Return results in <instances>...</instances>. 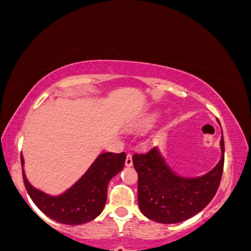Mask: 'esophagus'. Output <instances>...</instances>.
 I'll return each mask as SVG.
<instances>
[{
    "instance_id": "esophagus-1",
    "label": "esophagus",
    "mask_w": 251,
    "mask_h": 251,
    "mask_svg": "<svg viewBox=\"0 0 251 251\" xmlns=\"http://www.w3.org/2000/svg\"><path fill=\"white\" fill-rule=\"evenodd\" d=\"M126 166H131V165H133V158H131L130 153H128V154H126Z\"/></svg>"
}]
</instances>
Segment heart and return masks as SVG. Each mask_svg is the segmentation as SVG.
<instances>
[{
  "label": "heart",
  "mask_w": 251,
  "mask_h": 251,
  "mask_svg": "<svg viewBox=\"0 0 251 251\" xmlns=\"http://www.w3.org/2000/svg\"><path fill=\"white\" fill-rule=\"evenodd\" d=\"M155 120H157V114H152V115L147 116L146 118H144V120L139 123L137 129H140V130H146V129L152 126L153 123L155 122Z\"/></svg>",
  "instance_id": "b5f03b06"
}]
</instances>
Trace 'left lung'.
Here are the masks:
<instances>
[{
  "label": "left lung",
  "instance_id": "left-lung-1",
  "mask_svg": "<svg viewBox=\"0 0 251 251\" xmlns=\"http://www.w3.org/2000/svg\"><path fill=\"white\" fill-rule=\"evenodd\" d=\"M222 158L208 174L195 178L177 176L161 157L158 148L135 153L133 164L137 172V202L148 219L161 224L184 222L201 212L214 198L224 170V137L220 140Z\"/></svg>",
  "mask_w": 251,
  "mask_h": 251
}]
</instances>
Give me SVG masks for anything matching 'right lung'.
Wrapping results in <instances>:
<instances>
[{
	"label": "right lung",
	"instance_id": "1",
	"mask_svg": "<svg viewBox=\"0 0 251 251\" xmlns=\"http://www.w3.org/2000/svg\"><path fill=\"white\" fill-rule=\"evenodd\" d=\"M126 157L125 152L101 153L81 178L58 196L48 195L32 187L23 170L24 183L29 198L45 215L66 225H80L93 220L103 211L107 184L123 169Z\"/></svg>",
	"mask_w": 251,
	"mask_h": 251
}]
</instances>
